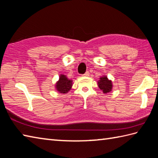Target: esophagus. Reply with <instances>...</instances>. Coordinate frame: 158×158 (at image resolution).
Instances as JSON below:
<instances>
[{"label": "esophagus", "instance_id": "1", "mask_svg": "<svg viewBox=\"0 0 158 158\" xmlns=\"http://www.w3.org/2000/svg\"><path fill=\"white\" fill-rule=\"evenodd\" d=\"M83 76H84V77H88V76H89V73L88 72V71H87L85 74H84V75H83Z\"/></svg>", "mask_w": 158, "mask_h": 158}]
</instances>
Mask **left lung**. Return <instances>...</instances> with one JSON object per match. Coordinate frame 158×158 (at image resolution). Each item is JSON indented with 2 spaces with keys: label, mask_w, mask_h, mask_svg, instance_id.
I'll return each mask as SVG.
<instances>
[{
  "label": "left lung",
  "mask_w": 158,
  "mask_h": 158,
  "mask_svg": "<svg viewBox=\"0 0 158 158\" xmlns=\"http://www.w3.org/2000/svg\"><path fill=\"white\" fill-rule=\"evenodd\" d=\"M98 85L99 88L105 94L110 92L113 88L112 81L109 80L106 76L100 77L99 81H98Z\"/></svg>",
  "instance_id": "left-lung-1"
}]
</instances>
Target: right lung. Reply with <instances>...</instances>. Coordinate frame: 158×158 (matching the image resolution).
Wrapping results in <instances>:
<instances>
[{"label": "right lung", "mask_w": 158, "mask_h": 158, "mask_svg": "<svg viewBox=\"0 0 158 158\" xmlns=\"http://www.w3.org/2000/svg\"><path fill=\"white\" fill-rule=\"evenodd\" d=\"M72 85L73 83L71 80H69L66 77V75H61L60 76L58 81L56 83V88L58 92L62 94H66L71 89Z\"/></svg>", "instance_id": "add662e5"}]
</instances>
